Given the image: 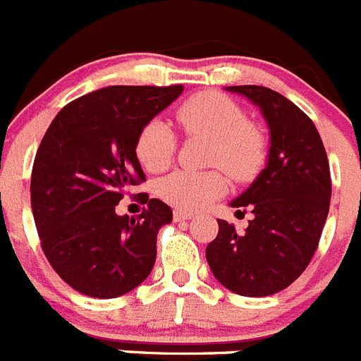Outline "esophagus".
Listing matches in <instances>:
<instances>
[{
  "instance_id": "esophagus-1",
  "label": "esophagus",
  "mask_w": 361,
  "mask_h": 361,
  "mask_svg": "<svg viewBox=\"0 0 361 361\" xmlns=\"http://www.w3.org/2000/svg\"><path fill=\"white\" fill-rule=\"evenodd\" d=\"M192 219V214L185 212V210H174V221H187Z\"/></svg>"
}]
</instances>
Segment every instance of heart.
Wrapping results in <instances>:
<instances>
[{
	"instance_id": "1",
	"label": "heart",
	"mask_w": 361,
	"mask_h": 361,
	"mask_svg": "<svg viewBox=\"0 0 361 361\" xmlns=\"http://www.w3.org/2000/svg\"><path fill=\"white\" fill-rule=\"evenodd\" d=\"M176 120L187 135L212 142L210 165H219L235 180H250L261 171L266 140L261 129L246 122L241 108L216 92L200 93L176 109ZM176 135L164 120H151L136 136V158L149 173L169 167ZM226 178L219 171H176L158 183V196L181 210H200L223 196Z\"/></svg>"
}]
</instances>
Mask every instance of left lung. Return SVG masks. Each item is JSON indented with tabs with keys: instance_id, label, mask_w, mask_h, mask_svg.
Wrapping results in <instances>:
<instances>
[{
	"instance_id": "1",
	"label": "left lung",
	"mask_w": 361,
	"mask_h": 361,
	"mask_svg": "<svg viewBox=\"0 0 361 361\" xmlns=\"http://www.w3.org/2000/svg\"><path fill=\"white\" fill-rule=\"evenodd\" d=\"M257 106L269 133L266 167L232 207H250L243 233L217 219L207 246L214 277L243 297H268L288 288L310 264L326 225L331 174L322 138L310 116L264 86H226Z\"/></svg>"
}]
</instances>
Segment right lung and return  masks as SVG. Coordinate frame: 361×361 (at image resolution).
<instances>
[{
  "instance_id": "add662e5",
  "label": "right lung",
  "mask_w": 361,
  "mask_h": 361,
  "mask_svg": "<svg viewBox=\"0 0 361 361\" xmlns=\"http://www.w3.org/2000/svg\"><path fill=\"white\" fill-rule=\"evenodd\" d=\"M181 92L102 87L64 106L44 133L32 169V212L51 268L79 293L115 298L151 274L158 230L173 221V210L147 194L136 219L115 209L145 180L136 136Z\"/></svg>"
}]
</instances>
